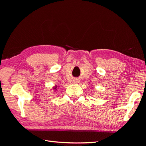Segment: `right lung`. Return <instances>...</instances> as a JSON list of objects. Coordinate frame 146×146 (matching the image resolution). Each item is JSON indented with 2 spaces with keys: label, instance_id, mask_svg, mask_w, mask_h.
Instances as JSON below:
<instances>
[{
  "label": "right lung",
  "instance_id": "right-lung-1",
  "mask_svg": "<svg viewBox=\"0 0 146 146\" xmlns=\"http://www.w3.org/2000/svg\"><path fill=\"white\" fill-rule=\"evenodd\" d=\"M56 87H55V88H54V89H56Z\"/></svg>",
  "mask_w": 146,
  "mask_h": 146
}]
</instances>
